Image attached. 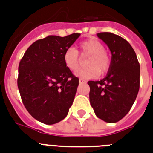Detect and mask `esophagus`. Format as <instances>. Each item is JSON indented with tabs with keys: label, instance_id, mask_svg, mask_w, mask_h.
<instances>
[{
	"label": "esophagus",
	"instance_id": "obj_1",
	"mask_svg": "<svg viewBox=\"0 0 153 153\" xmlns=\"http://www.w3.org/2000/svg\"><path fill=\"white\" fill-rule=\"evenodd\" d=\"M79 83H84L87 82L86 80L83 79H82V78H80L79 79Z\"/></svg>",
	"mask_w": 153,
	"mask_h": 153
}]
</instances>
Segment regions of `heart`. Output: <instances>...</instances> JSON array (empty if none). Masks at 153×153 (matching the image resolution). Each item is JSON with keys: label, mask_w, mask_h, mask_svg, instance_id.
Listing matches in <instances>:
<instances>
[{"label": "heart", "mask_w": 153, "mask_h": 153, "mask_svg": "<svg viewBox=\"0 0 153 153\" xmlns=\"http://www.w3.org/2000/svg\"><path fill=\"white\" fill-rule=\"evenodd\" d=\"M83 56H89L87 61V65L89 67L79 70L77 76L84 79H94L101 74L108 72L111 67V59L105 51V47L99 40L90 38L83 41L79 45ZM65 65L70 71H77L82 65V57L79 51L74 47H69L65 51L63 55Z\"/></svg>", "instance_id": "b5f03b06"}]
</instances>
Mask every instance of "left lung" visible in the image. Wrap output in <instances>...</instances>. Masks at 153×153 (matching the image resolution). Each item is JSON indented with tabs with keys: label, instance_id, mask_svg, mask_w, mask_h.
<instances>
[{
	"label": "left lung",
	"instance_id": "8db88e82",
	"mask_svg": "<svg viewBox=\"0 0 153 153\" xmlns=\"http://www.w3.org/2000/svg\"><path fill=\"white\" fill-rule=\"evenodd\" d=\"M97 36L108 46L112 56L107 75L100 81L88 82L90 104L98 118L115 123L127 115L137 97L140 65L125 39L111 33H99Z\"/></svg>",
	"mask_w": 153,
	"mask_h": 153
}]
</instances>
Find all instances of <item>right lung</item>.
<instances>
[{
  "label": "right lung",
  "instance_id": "right-lung-1",
  "mask_svg": "<svg viewBox=\"0 0 153 153\" xmlns=\"http://www.w3.org/2000/svg\"><path fill=\"white\" fill-rule=\"evenodd\" d=\"M80 36L50 35L34 42L19 65L17 83L28 113L46 125L60 122L68 115L79 86L63 61L65 51Z\"/></svg>",
  "mask_w": 153,
  "mask_h": 153
}]
</instances>
